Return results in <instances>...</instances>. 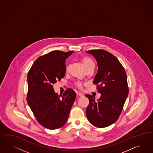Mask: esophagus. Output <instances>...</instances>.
Here are the masks:
<instances>
[{
  "mask_svg": "<svg viewBox=\"0 0 153 153\" xmlns=\"http://www.w3.org/2000/svg\"><path fill=\"white\" fill-rule=\"evenodd\" d=\"M77 96H79V97H83V94L81 93H77Z\"/></svg>",
  "mask_w": 153,
  "mask_h": 153,
  "instance_id": "1",
  "label": "esophagus"
}]
</instances>
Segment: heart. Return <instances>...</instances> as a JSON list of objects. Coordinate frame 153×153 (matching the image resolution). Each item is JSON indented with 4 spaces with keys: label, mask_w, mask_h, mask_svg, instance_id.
Here are the masks:
<instances>
[{
    "label": "heart",
    "mask_w": 153,
    "mask_h": 153,
    "mask_svg": "<svg viewBox=\"0 0 153 153\" xmlns=\"http://www.w3.org/2000/svg\"><path fill=\"white\" fill-rule=\"evenodd\" d=\"M80 61L82 63L83 65L84 66V68L86 71L90 70V69H94L95 68V62L93 59L89 57H83L81 58ZM70 69V65H67L65 68V71L66 73H68ZM75 85L79 89L83 88V83H82L80 82H77L75 83Z\"/></svg>",
    "instance_id": "obj_1"
}]
</instances>
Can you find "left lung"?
<instances>
[{
    "label": "left lung",
    "instance_id": "left-lung-1",
    "mask_svg": "<svg viewBox=\"0 0 153 153\" xmlns=\"http://www.w3.org/2000/svg\"><path fill=\"white\" fill-rule=\"evenodd\" d=\"M96 58L98 72L94 79L100 98L95 101L93 96L89 99L86 115L89 122L97 128H104L115 123L123 108L129 93L126 70L113 54L103 49L87 51Z\"/></svg>",
    "mask_w": 153,
    "mask_h": 153
}]
</instances>
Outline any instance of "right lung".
I'll use <instances>...</instances> for the list:
<instances>
[{
  "instance_id": "right-lung-1",
  "label": "right lung",
  "mask_w": 153,
  "mask_h": 153,
  "mask_svg": "<svg viewBox=\"0 0 153 153\" xmlns=\"http://www.w3.org/2000/svg\"><path fill=\"white\" fill-rule=\"evenodd\" d=\"M73 52L56 50L40 56L28 72L27 102L39 123L49 129L66 123L76 98L73 89H67L59 96L53 85L64 77L65 61Z\"/></svg>"
}]
</instances>
